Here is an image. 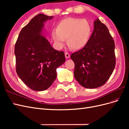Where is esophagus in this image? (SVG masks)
<instances>
[{
  "instance_id": "34e87169",
  "label": "esophagus",
  "mask_w": 129,
  "mask_h": 129,
  "mask_svg": "<svg viewBox=\"0 0 129 129\" xmlns=\"http://www.w3.org/2000/svg\"><path fill=\"white\" fill-rule=\"evenodd\" d=\"M65 56L67 58H68L70 57V54L68 53H65Z\"/></svg>"
}]
</instances>
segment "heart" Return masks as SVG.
I'll list each match as a JSON object with an SVG mask.
<instances>
[{"instance_id": "heart-1", "label": "heart", "mask_w": 129, "mask_h": 129, "mask_svg": "<svg viewBox=\"0 0 129 129\" xmlns=\"http://www.w3.org/2000/svg\"><path fill=\"white\" fill-rule=\"evenodd\" d=\"M92 30V25L87 19L68 18L58 23L56 29L52 30V36L58 47H62L67 39L70 48L79 50L88 44Z\"/></svg>"}]
</instances>
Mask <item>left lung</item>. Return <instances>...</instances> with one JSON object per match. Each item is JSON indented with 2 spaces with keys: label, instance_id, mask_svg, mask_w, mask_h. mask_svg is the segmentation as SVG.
Returning a JSON list of instances; mask_svg holds the SVG:
<instances>
[{
  "label": "left lung",
  "instance_id": "obj_1",
  "mask_svg": "<svg viewBox=\"0 0 129 129\" xmlns=\"http://www.w3.org/2000/svg\"><path fill=\"white\" fill-rule=\"evenodd\" d=\"M115 47L107 27L97 19L87 45L71 56L74 77L82 86L96 88L107 82L115 67Z\"/></svg>",
  "mask_w": 129,
  "mask_h": 129
}]
</instances>
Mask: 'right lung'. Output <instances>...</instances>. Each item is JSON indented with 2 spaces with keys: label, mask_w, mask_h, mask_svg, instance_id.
<instances>
[{
  "label": "right lung",
  "mask_w": 129,
  "mask_h": 129,
  "mask_svg": "<svg viewBox=\"0 0 129 129\" xmlns=\"http://www.w3.org/2000/svg\"><path fill=\"white\" fill-rule=\"evenodd\" d=\"M53 16L38 14L20 31L15 45L16 72L27 87L44 91L56 77V69L65 62L63 51H57L41 35L44 22Z\"/></svg>",
  "instance_id": "1"
}]
</instances>
